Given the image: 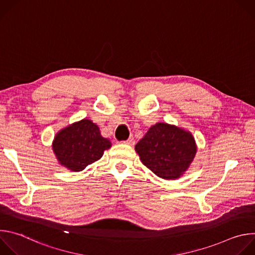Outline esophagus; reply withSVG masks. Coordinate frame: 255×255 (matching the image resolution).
<instances>
[{"instance_id":"34e87169","label":"esophagus","mask_w":255,"mask_h":255,"mask_svg":"<svg viewBox=\"0 0 255 255\" xmlns=\"http://www.w3.org/2000/svg\"><path fill=\"white\" fill-rule=\"evenodd\" d=\"M134 142H135V140H134V137H133V136H130L126 141H124V143H126V144H128V145H133Z\"/></svg>"}]
</instances>
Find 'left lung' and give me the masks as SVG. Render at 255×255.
Instances as JSON below:
<instances>
[{"label": "left lung", "instance_id": "left-lung-1", "mask_svg": "<svg viewBox=\"0 0 255 255\" xmlns=\"http://www.w3.org/2000/svg\"><path fill=\"white\" fill-rule=\"evenodd\" d=\"M142 163L162 178L174 179L189 167L197 147L192 134L157 123L135 145Z\"/></svg>", "mask_w": 255, "mask_h": 255}]
</instances>
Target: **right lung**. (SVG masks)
I'll return each mask as SVG.
<instances>
[{"label": "right lung", "instance_id": "right-lung-1", "mask_svg": "<svg viewBox=\"0 0 255 255\" xmlns=\"http://www.w3.org/2000/svg\"><path fill=\"white\" fill-rule=\"evenodd\" d=\"M110 147V140L102 137L99 127L88 119L64 128L53 141V151L59 163L74 171L85 169Z\"/></svg>", "mask_w": 255, "mask_h": 255}]
</instances>
